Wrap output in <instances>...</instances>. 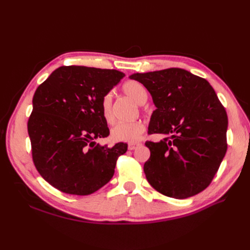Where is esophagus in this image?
Returning a JSON list of instances; mask_svg holds the SVG:
<instances>
[{"instance_id":"esophagus-1","label":"esophagus","mask_w":250,"mask_h":250,"mask_svg":"<svg viewBox=\"0 0 250 250\" xmlns=\"http://www.w3.org/2000/svg\"><path fill=\"white\" fill-rule=\"evenodd\" d=\"M139 146H141L140 143H130L129 145H128V149L134 150V149H137Z\"/></svg>"}]
</instances>
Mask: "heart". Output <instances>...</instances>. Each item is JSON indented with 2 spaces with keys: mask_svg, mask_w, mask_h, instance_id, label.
<instances>
[{
  "mask_svg": "<svg viewBox=\"0 0 250 250\" xmlns=\"http://www.w3.org/2000/svg\"><path fill=\"white\" fill-rule=\"evenodd\" d=\"M123 92L137 104H145L148 99V94L146 88L141 83L137 81H127L123 85ZM112 96L111 94H106L102 99L101 108L102 115L107 123L111 124L113 122V112L111 106ZM145 131V124L142 121H134L129 123H118L111 129L110 135L115 142H126L134 143L138 142L142 134Z\"/></svg>",
  "mask_w": 250,
  "mask_h": 250,
  "instance_id": "b5f03b06",
  "label": "heart"
}]
</instances>
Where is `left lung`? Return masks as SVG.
Segmentation results:
<instances>
[{
  "label": "left lung",
  "mask_w": 250,
  "mask_h": 250,
  "mask_svg": "<svg viewBox=\"0 0 250 250\" xmlns=\"http://www.w3.org/2000/svg\"><path fill=\"white\" fill-rule=\"evenodd\" d=\"M156 109L148 133L169 135L146 142L144 165L148 183L168 197L185 199L207 188L228 149V115L214 88L201 77L178 67L137 73Z\"/></svg>",
  "instance_id": "left-lung-1"
}]
</instances>
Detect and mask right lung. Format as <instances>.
<instances>
[{
  "label": "right lung",
  "instance_id": "add662e5",
  "mask_svg": "<svg viewBox=\"0 0 250 250\" xmlns=\"http://www.w3.org/2000/svg\"><path fill=\"white\" fill-rule=\"evenodd\" d=\"M124 76L117 70L60 66L35 90L28 121L32 158L57 190L89 195L113 176L127 144L108 147L95 140L108 137L102 99Z\"/></svg>",
  "mask_w": 250,
  "mask_h": 250
}]
</instances>
